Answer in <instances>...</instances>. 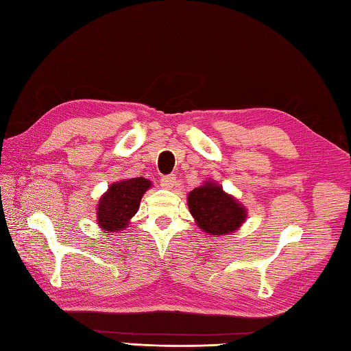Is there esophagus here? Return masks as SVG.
Segmentation results:
<instances>
[{
    "label": "esophagus",
    "instance_id": "esophagus-1",
    "mask_svg": "<svg viewBox=\"0 0 351 351\" xmlns=\"http://www.w3.org/2000/svg\"><path fill=\"white\" fill-rule=\"evenodd\" d=\"M175 184H176V176L175 175H169V176L161 178V187L162 189L171 190L175 187Z\"/></svg>",
    "mask_w": 351,
    "mask_h": 351
}]
</instances>
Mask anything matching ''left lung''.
Masks as SVG:
<instances>
[{
	"instance_id": "obj_1",
	"label": "left lung",
	"mask_w": 351,
	"mask_h": 351,
	"mask_svg": "<svg viewBox=\"0 0 351 351\" xmlns=\"http://www.w3.org/2000/svg\"><path fill=\"white\" fill-rule=\"evenodd\" d=\"M187 204L196 225L208 235L234 234L247 219V210L240 200L228 195L221 185L213 180L190 191Z\"/></svg>"
}]
</instances>
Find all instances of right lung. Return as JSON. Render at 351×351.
<instances>
[{
	"label": "right lung",
	"mask_w": 351,
	"mask_h": 351,
	"mask_svg": "<svg viewBox=\"0 0 351 351\" xmlns=\"http://www.w3.org/2000/svg\"><path fill=\"white\" fill-rule=\"evenodd\" d=\"M152 187L146 178H130L113 182L96 205V221L102 230L121 232L138 211L145 193Z\"/></svg>",
	"instance_id": "1"
}]
</instances>
